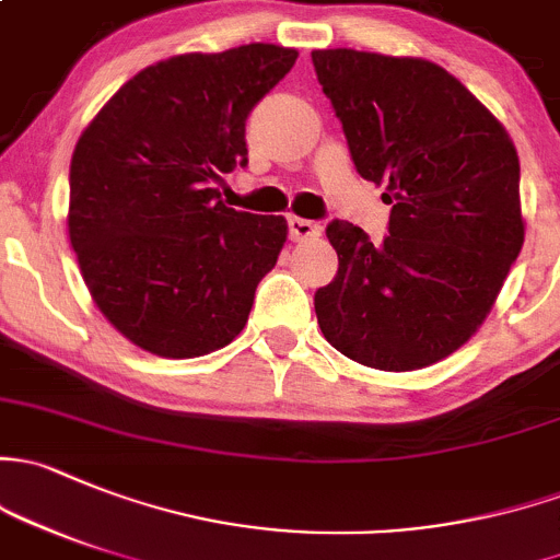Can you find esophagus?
Returning <instances> with one entry per match:
<instances>
[{"mask_svg":"<svg viewBox=\"0 0 560 560\" xmlns=\"http://www.w3.org/2000/svg\"><path fill=\"white\" fill-rule=\"evenodd\" d=\"M322 235L319 222L303 220V217H290V238L292 241H314Z\"/></svg>","mask_w":560,"mask_h":560,"instance_id":"34e87169","label":"esophagus"}]
</instances>
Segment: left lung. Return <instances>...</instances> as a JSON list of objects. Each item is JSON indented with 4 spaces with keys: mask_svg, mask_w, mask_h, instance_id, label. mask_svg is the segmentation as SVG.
<instances>
[{
    "mask_svg": "<svg viewBox=\"0 0 560 560\" xmlns=\"http://www.w3.org/2000/svg\"><path fill=\"white\" fill-rule=\"evenodd\" d=\"M357 172L384 187L388 235L335 220L338 276L314 298L327 343L405 373L451 357L491 314L521 255V163L508 128L427 58L314 50Z\"/></svg>",
    "mask_w": 560,
    "mask_h": 560,
    "instance_id": "obj_1",
    "label": "left lung"
}]
</instances>
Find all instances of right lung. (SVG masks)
<instances>
[{"label":"right lung","mask_w":560,"mask_h":560,"mask_svg":"<svg viewBox=\"0 0 560 560\" xmlns=\"http://www.w3.org/2000/svg\"><path fill=\"white\" fill-rule=\"evenodd\" d=\"M295 61L262 43L166 58L78 139L69 241L93 303L139 349L203 357L246 327L287 220L231 209L214 182L246 166V117Z\"/></svg>","instance_id":"add662e5"}]
</instances>
